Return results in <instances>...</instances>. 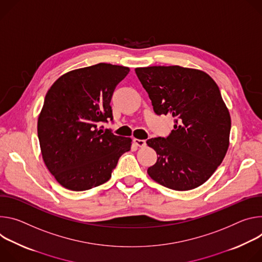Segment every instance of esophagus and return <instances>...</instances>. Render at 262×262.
Listing matches in <instances>:
<instances>
[{
	"mask_svg": "<svg viewBox=\"0 0 262 262\" xmlns=\"http://www.w3.org/2000/svg\"><path fill=\"white\" fill-rule=\"evenodd\" d=\"M134 143L136 144L137 147H139V148H142V147H146V144H147V142H146V140L144 139H137V138H134Z\"/></svg>",
	"mask_w": 262,
	"mask_h": 262,
	"instance_id": "34e87169",
	"label": "esophagus"
}]
</instances>
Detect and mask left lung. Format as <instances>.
<instances>
[{"mask_svg":"<svg viewBox=\"0 0 262 262\" xmlns=\"http://www.w3.org/2000/svg\"><path fill=\"white\" fill-rule=\"evenodd\" d=\"M135 73L155 113H169L175 123L168 136L147 140L158 155L149 176L173 190L202 185L229 147L231 119L219 86L206 73L179 66L138 68Z\"/></svg>","mask_w":262,"mask_h":262,"instance_id":"8db88e82","label":"left lung"}]
</instances>
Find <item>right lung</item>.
I'll list each match as a JSON object with an SVG mask.
<instances>
[{"label": "right lung", "instance_id": "obj_1", "mask_svg": "<svg viewBox=\"0 0 262 262\" xmlns=\"http://www.w3.org/2000/svg\"><path fill=\"white\" fill-rule=\"evenodd\" d=\"M129 68L99 63L69 72L48 91L37 123L43 161L63 187L82 191L107 182L131 138L103 130L113 120V92Z\"/></svg>", "mask_w": 262, "mask_h": 262}]
</instances>
